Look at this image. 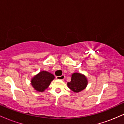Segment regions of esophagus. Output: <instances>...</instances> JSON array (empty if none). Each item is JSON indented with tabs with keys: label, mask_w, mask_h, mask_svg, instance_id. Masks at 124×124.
<instances>
[{
	"label": "esophagus",
	"mask_w": 124,
	"mask_h": 124,
	"mask_svg": "<svg viewBox=\"0 0 124 124\" xmlns=\"http://www.w3.org/2000/svg\"><path fill=\"white\" fill-rule=\"evenodd\" d=\"M56 78V79H58V80H64V79H65V76H64V75H62V76H57Z\"/></svg>",
	"instance_id": "34e87169"
}]
</instances>
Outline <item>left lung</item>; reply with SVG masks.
<instances>
[{
	"label": "left lung",
	"mask_w": 124,
	"mask_h": 124,
	"mask_svg": "<svg viewBox=\"0 0 124 124\" xmlns=\"http://www.w3.org/2000/svg\"><path fill=\"white\" fill-rule=\"evenodd\" d=\"M67 85L72 92L78 93L86 89L88 85V80L85 75L76 72L72 74L71 81Z\"/></svg>",
	"instance_id": "8db88e82"
}]
</instances>
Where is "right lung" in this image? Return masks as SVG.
Segmentation results:
<instances>
[{
	"label": "right lung",
	"mask_w": 124,
	"mask_h": 124,
	"mask_svg": "<svg viewBox=\"0 0 124 124\" xmlns=\"http://www.w3.org/2000/svg\"><path fill=\"white\" fill-rule=\"evenodd\" d=\"M55 79L53 74L45 70L40 71L31 79V85L37 92H43Z\"/></svg>",
	"instance_id": "add662e5"
}]
</instances>
